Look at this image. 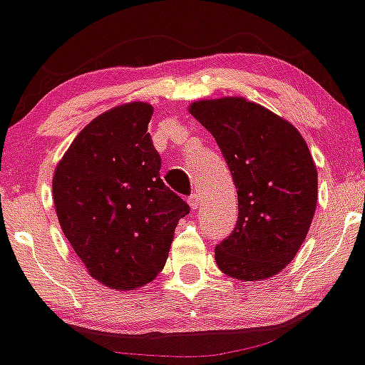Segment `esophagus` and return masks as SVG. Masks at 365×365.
<instances>
[{
	"label": "esophagus",
	"instance_id": "34e87169",
	"mask_svg": "<svg viewBox=\"0 0 365 365\" xmlns=\"http://www.w3.org/2000/svg\"><path fill=\"white\" fill-rule=\"evenodd\" d=\"M200 199H199V193H192V195L188 197V204L192 206V210H197V206H199Z\"/></svg>",
	"mask_w": 365,
	"mask_h": 365
}]
</instances>
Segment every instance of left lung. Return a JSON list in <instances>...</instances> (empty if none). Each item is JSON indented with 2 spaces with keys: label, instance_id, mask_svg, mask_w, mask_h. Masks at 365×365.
<instances>
[{
  "label": "left lung",
  "instance_id": "1",
  "mask_svg": "<svg viewBox=\"0 0 365 365\" xmlns=\"http://www.w3.org/2000/svg\"><path fill=\"white\" fill-rule=\"evenodd\" d=\"M190 113L213 134L238 193V220L215 247L235 279L272 277L303 245L317 206V168L297 128L245 98L195 102Z\"/></svg>",
  "mask_w": 365,
  "mask_h": 365
}]
</instances>
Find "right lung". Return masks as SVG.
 Returning <instances> with one entry per match:
<instances>
[{"label":"right lung","mask_w":365,"mask_h":365,"mask_svg":"<svg viewBox=\"0 0 365 365\" xmlns=\"http://www.w3.org/2000/svg\"><path fill=\"white\" fill-rule=\"evenodd\" d=\"M154 107L125 103L82 130L53 175L64 237L93 277L114 290L150 283L190 206L163 182L147 133Z\"/></svg>","instance_id":"obj_1"}]
</instances>
